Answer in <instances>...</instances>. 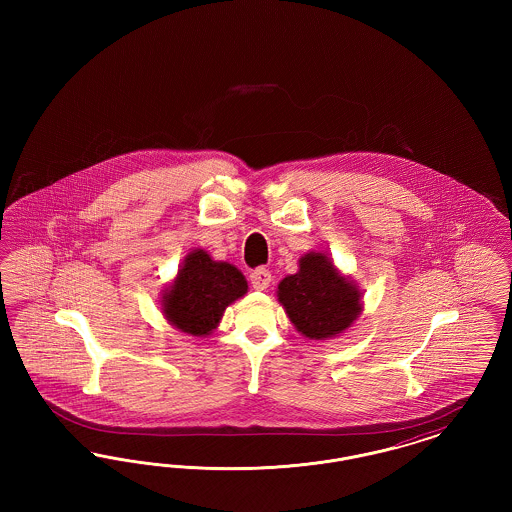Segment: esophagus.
<instances>
[{"label": "esophagus", "mask_w": 512, "mask_h": 512, "mask_svg": "<svg viewBox=\"0 0 512 512\" xmlns=\"http://www.w3.org/2000/svg\"><path fill=\"white\" fill-rule=\"evenodd\" d=\"M249 280H251V286H253L255 290L263 292V290H267L268 286H270L272 276H270V272H268L267 268H259V270L251 272Z\"/></svg>", "instance_id": "esophagus-1"}]
</instances>
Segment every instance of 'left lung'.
<instances>
[{"label": "left lung", "instance_id": "left-lung-1", "mask_svg": "<svg viewBox=\"0 0 512 512\" xmlns=\"http://www.w3.org/2000/svg\"><path fill=\"white\" fill-rule=\"evenodd\" d=\"M276 293L297 332L309 340L336 338L363 311L357 284L315 251L299 259V270L286 276Z\"/></svg>", "mask_w": 512, "mask_h": 512}]
</instances>
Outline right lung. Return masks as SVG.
<instances>
[{
  "label": "right lung",
  "mask_w": 512,
  "mask_h": 512,
  "mask_svg": "<svg viewBox=\"0 0 512 512\" xmlns=\"http://www.w3.org/2000/svg\"><path fill=\"white\" fill-rule=\"evenodd\" d=\"M247 293L244 274L224 261H213L203 249L184 257L174 282L163 293V315L184 334L209 336L226 307Z\"/></svg>",
  "instance_id": "obj_1"
}]
</instances>
